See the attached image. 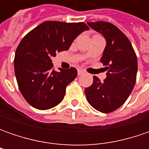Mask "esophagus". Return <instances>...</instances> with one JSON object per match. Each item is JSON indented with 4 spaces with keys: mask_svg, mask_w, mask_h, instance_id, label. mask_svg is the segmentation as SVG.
<instances>
[{
    "mask_svg": "<svg viewBox=\"0 0 149 149\" xmlns=\"http://www.w3.org/2000/svg\"><path fill=\"white\" fill-rule=\"evenodd\" d=\"M84 73V70H83L82 69H79V70H78V74H79V75L82 74Z\"/></svg>",
    "mask_w": 149,
    "mask_h": 149,
    "instance_id": "34e87169",
    "label": "esophagus"
}]
</instances>
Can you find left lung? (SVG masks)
Returning a JSON list of instances; mask_svg holds the SVG:
<instances>
[{
	"instance_id": "left-lung-1",
	"label": "left lung",
	"mask_w": 149,
	"mask_h": 149,
	"mask_svg": "<svg viewBox=\"0 0 149 149\" xmlns=\"http://www.w3.org/2000/svg\"><path fill=\"white\" fill-rule=\"evenodd\" d=\"M87 24L105 39L106 46L100 62L105 66L107 73L104 82L94 76L92 85L85 88L84 93L94 109L101 113H110L123 105L134 87L137 56L131 42L117 26L105 21Z\"/></svg>"
}]
</instances>
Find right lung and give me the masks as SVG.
I'll return each mask as SVG.
<instances>
[{"label": "right lung", "instance_id": "right-lung-1", "mask_svg": "<svg viewBox=\"0 0 149 149\" xmlns=\"http://www.w3.org/2000/svg\"><path fill=\"white\" fill-rule=\"evenodd\" d=\"M89 29L84 22L45 21L21 40L15 54V74L20 93L32 107L45 110L63 100L77 70L55 71L51 59L69 49L74 39Z\"/></svg>", "mask_w": 149, "mask_h": 149}]
</instances>
